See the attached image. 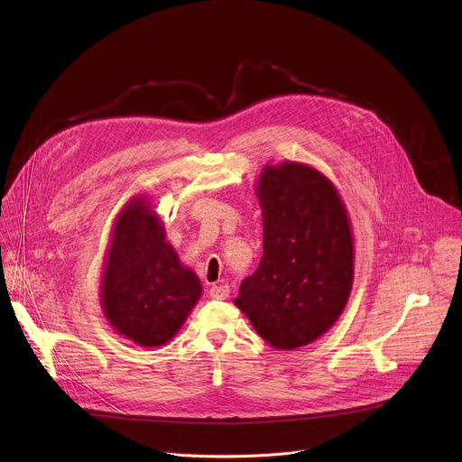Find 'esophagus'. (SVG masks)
I'll use <instances>...</instances> for the list:
<instances>
[{
    "instance_id": "1",
    "label": "esophagus",
    "mask_w": 462,
    "mask_h": 462,
    "mask_svg": "<svg viewBox=\"0 0 462 462\" xmlns=\"http://www.w3.org/2000/svg\"><path fill=\"white\" fill-rule=\"evenodd\" d=\"M210 296L214 300H226L230 296V287L226 283H219V285H212L210 287Z\"/></svg>"
}]
</instances>
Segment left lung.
<instances>
[{
	"label": "left lung",
	"mask_w": 462,
	"mask_h": 462,
	"mask_svg": "<svg viewBox=\"0 0 462 462\" xmlns=\"http://www.w3.org/2000/svg\"><path fill=\"white\" fill-rule=\"evenodd\" d=\"M263 257L236 305L276 349L307 346L342 314L353 285V237L335 186L316 170L265 168L257 186Z\"/></svg>",
	"instance_id": "8db88e82"
}]
</instances>
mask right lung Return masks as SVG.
<instances>
[{
    "label": "right lung",
    "mask_w": 462,
    "mask_h": 462,
    "mask_svg": "<svg viewBox=\"0 0 462 462\" xmlns=\"http://www.w3.org/2000/svg\"><path fill=\"white\" fill-rule=\"evenodd\" d=\"M102 283L107 319L144 347L173 338L201 294L199 278L180 265L143 197L116 219Z\"/></svg>",
    "instance_id": "right-lung-1"
}]
</instances>
